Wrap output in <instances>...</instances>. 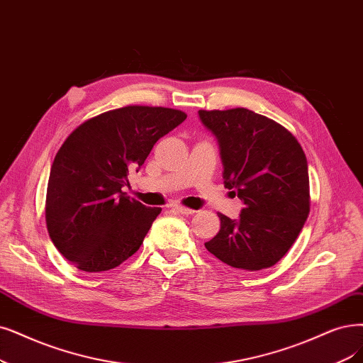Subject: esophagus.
<instances>
[{"label":"esophagus","instance_id":"34e87169","mask_svg":"<svg viewBox=\"0 0 363 363\" xmlns=\"http://www.w3.org/2000/svg\"><path fill=\"white\" fill-rule=\"evenodd\" d=\"M173 211L177 212V213H179V216H191V213H194V211H193V209L184 208V206H179V205L173 206Z\"/></svg>","mask_w":363,"mask_h":363}]
</instances>
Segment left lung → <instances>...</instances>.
Wrapping results in <instances>:
<instances>
[{
	"label": "left lung",
	"instance_id": "obj_1",
	"mask_svg": "<svg viewBox=\"0 0 363 363\" xmlns=\"http://www.w3.org/2000/svg\"><path fill=\"white\" fill-rule=\"evenodd\" d=\"M218 142L225 189L242 200L238 220L218 213L221 227L205 244L218 260L260 271L286 256L310 213V178L303 150L275 121L238 107L199 111Z\"/></svg>",
	"mask_w": 363,
	"mask_h": 363
}]
</instances>
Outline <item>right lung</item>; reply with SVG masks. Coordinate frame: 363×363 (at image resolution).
Instances as JSON below:
<instances>
[{
    "instance_id": "obj_1",
    "label": "right lung",
    "mask_w": 363,
    "mask_h": 363,
    "mask_svg": "<svg viewBox=\"0 0 363 363\" xmlns=\"http://www.w3.org/2000/svg\"><path fill=\"white\" fill-rule=\"evenodd\" d=\"M186 115L167 107L127 106L80 124L53 160L46 224L53 245L77 269L109 271L136 252L161 208L123 191L128 172Z\"/></svg>"
}]
</instances>
